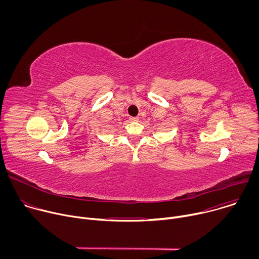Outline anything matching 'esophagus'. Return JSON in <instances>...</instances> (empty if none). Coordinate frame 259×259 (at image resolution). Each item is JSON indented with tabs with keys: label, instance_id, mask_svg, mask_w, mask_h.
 Listing matches in <instances>:
<instances>
[{
	"label": "esophagus",
	"instance_id": "obj_1",
	"mask_svg": "<svg viewBox=\"0 0 259 259\" xmlns=\"http://www.w3.org/2000/svg\"><path fill=\"white\" fill-rule=\"evenodd\" d=\"M129 120H130L131 122H137L139 119H138L137 117H130V118H129Z\"/></svg>",
	"mask_w": 259,
	"mask_h": 259
}]
</instances>
